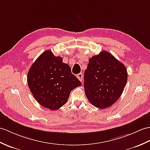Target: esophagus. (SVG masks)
<instances>
[{"mask_svg":"<svg viewBox=\"0 0 150 150\" xmlns=\"http://www.w3.org/2000/svg\"><path fill=\"white\" fill-rule=\"evenodd\" d=\"M76 77H77L79 79V80L80 81H82V79H83V75H82V74H81V73H80V74H79L77 75H76Z\"/></svg>","mask_w":150,"mask_h":150,"instance_id":"obj_1","label":"esophagus"}]
</instances>
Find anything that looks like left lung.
Returning a JSON list of instances; mask_svg holds the SVG:
<instances>
[{
	"instance_id": "obj_1",
	"label": "left lung",
	"mask_w": 150,
	"mask_h": 150,
	"mask_svg": "<svg viewBox=\"0 0 150 150\" xmlns=\"http://www.w3.org/2000/svg\"><path fill=\"white\" fill-rule=\"evenodd\" d=\"M125 66L107 51L89 59L84 73V91L92 105L109 107L119 99L126 85Z\"/></svg>"
}]
</instances>
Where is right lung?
Instances as JSON below:
<instances>
[{
	"label": "right lung",
	"mask_w": 150,
	"mask_h": 150,
	"mask_svg": "<svg viewBox=\"0 0 150 150\" xmlns=\"http://www.w3.org/2000/svg\"><path fill=\"white\" fill-rule=\"evenodd\" d=\"M27 83L37 102L52 110L63 106L72 90L82 85L69 66L50 50L41 54L31 66Z\"/></svg>",
	"instance_id": "add662e5"
}]
</instances>
